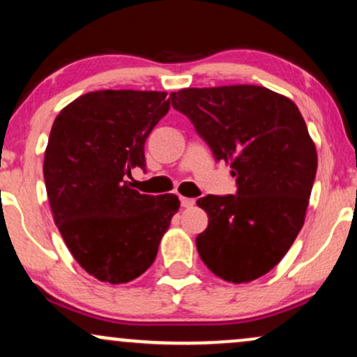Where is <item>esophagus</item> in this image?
I'll list each match as a JSON object with an SVG mask.
<instances>
[{"label": "esophagus", "instance_id": "obj_1", "mask_svg": "<svg viewBox=\"0 0 357 357\" xmlns=\"http://www.w3.org/2000/svg\"><path fill=\"white\" fill-rule=\"evenodd\" d=\"M179 202H181V206L183 208H191L195 206V199L192 198H186V196H179Z\"/></svg>", "mask_w": 357, "mask_h": 357}]
</instances>
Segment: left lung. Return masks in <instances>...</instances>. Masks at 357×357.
Returning <instances> with one entry per match:
<instances>
[{"label":"left lung","instance_id":"8db88e82","mask_svg":"<svg viewBox=\"0 0 357 357\" xmlns=\"http://www.w3.org/2000/svg\"><path fill=\"white\" fill-rule=\"evenodd\" d=\"M171 104L195 124L236 178V195L199 198L208 228L196 248L216 277L245 284L265 275L304 227L317 151L301 110L260 85L183 89Z\"/></svg>","mask_w":357,"mask_h":357}]
</instances>
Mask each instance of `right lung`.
<instances>
[{"mask_svg":"<svg viewBox=\"0 0 357 357\" xmlns=\"http://www.w3.org/2000/svg\"><path fill=\"white\" fill-rule=\"evenodd\" d=\"M166 92L97 90L60 110L43 176L53 220L77 264L107 284L146 272L179 210L176 195L132 190L126 176L146 169L144 142L169 110Z\"/></svg>","mask_w":357,"mask_h":357,"instance_id":"obj_1","label":"right lung"}]
</instances>
